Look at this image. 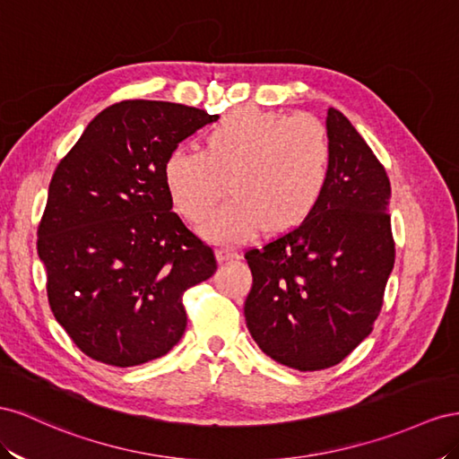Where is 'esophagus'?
<instances>
[{
    "mask_svg": "<svg viewBox=\"0 0 459 459\" xmlns=\"http://www.w3.org/2000/svg\"><path fill=\"white\" fill-rule=\"evenodd\" d=\"M217 257H219V261H232V259H238L240 254L237 247H232V246H219Z\"/></svg>",
    "mask_w": 459,
    "mask_h": 459,
    "instance_id": "34e87169",
    "label": "esophagus"
}]
</instances>
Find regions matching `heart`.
I'll return each instance as SVG.
<instances>
[{
	"instance_id": "1",
	"label": "heart",
	"mask_w": 459,
	"mask_h": 459,
	"mask_svg": "<svg viewBox=\"0 0 459 459\" xmlns=\"http://www.w3.org/2000/svg\"><path fill=\"white\" fill-rule=\"evenodd\" d=\"M331 160L329 133L316 117L242 108L209 128L204 152L185 146L169 152L163 180L177 212L200 222L229 178L232 198L204 222L202 232L215 242H232L259 227L281 232L302 222L323 195Z\"/></svg>"
}]
</instances>
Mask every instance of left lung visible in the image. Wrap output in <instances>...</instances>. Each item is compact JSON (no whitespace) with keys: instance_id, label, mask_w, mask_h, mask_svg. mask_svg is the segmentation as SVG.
Wrapping results in <instances>:
<instances>
[{"instance_id":"left-lung-1","label":"left lung","mask_w":459,"mask_h":459,"mask_svg":"<svg viewBox=\"0 0 459 459\" xmlns=\"http://www.w3.org/2000/svg\"><path fill=\"white\" fill-rule=\"evenodd\" d=\"M326 133L331 175L317 205L244 254L254 277L247 331L269 358L298 371L333 368L371 334L396 257L383 163L333 108Z\"/></svg>"}]
</instances>
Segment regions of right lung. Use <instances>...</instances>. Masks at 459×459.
<instances>
[{"label": "right lung", "mask_w": 459, "mask_h": 459, "mask_svg": "<svg viewBox=\"0 0 459 459\" xmlns=\"http://www.w3.org/2000/svg\"><path fill=\"white\" fill-rule=\"evenodd\" d=\"M217 115L125 100L57 163L38 225L48 302L88 358L133 368L185 334L182 296L217 269L213 247L171 212L167 153Z\"/></svg>", "instance_id": "obj_1"}]
</instances>
